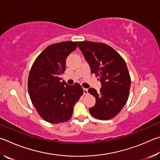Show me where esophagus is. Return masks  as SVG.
Returning <instances> with one entry per match:
<instances>
[{
    "instance_id": "esophagus-1",
    "label": "esophagus",
    "mask_w": 160,
    "mask_h": 160,
    "mask_svg": "<svg viewBox=\"0 0 160 160\" xmlns=\"http://www.w3.org/2000/svg\"><path fill=\"white\" fill-rule=\"evenodd\" d=\"M88 89H87V88H83V94L85 95V94H88Z\"/></svg>"
}]
</instances>
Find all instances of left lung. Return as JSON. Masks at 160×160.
<instances>
[{"mask_svg":"<svg viewBox=\"0 0 160 160\" xmlns=\"http://www.w3.org/2000/svg\"><path fill=\"white\" fill-rule=\"evenodd\" d=\"M78 47L92 73L99 77L102 85L99 92L94 88L88 90L96 99L89 112L100 120L112 118L121 112L128 98L131 81L126 62L113 48L103 43L84 41L78 43Z\"/></svg>","mask_w":160,"mask_h":160,"instance_id":"obj_1","label":"left lung"}]
</instances>
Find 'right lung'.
<instances>
[{
    "instance_id": "add662e5",
    "label": "right lung",
    "mask_w": 160,
    "mask_h": 160,
    "mask_svg": "<svg viewBox=\"0 0 160 160\" xmlns=\"http://www.w3.org/2000/svg\"><path fill=\"white\" fill-rule=\"evenodd\" d=\"M78 42H65L48 46L34 61L28 78V92L41 117L51 123H63L71 118L73 107L83 89L78 83L68 85L61 81L69 54Z\"/></svg>"
}]
</instances>
